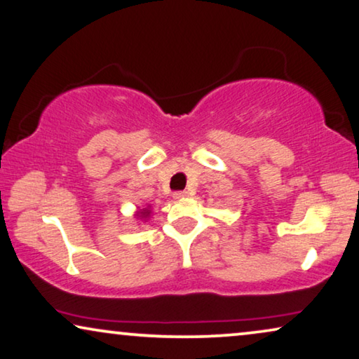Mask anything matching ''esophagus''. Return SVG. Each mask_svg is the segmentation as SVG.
I'll return each instance as SVG.
<instances>
[{
    "mask_svg": "<svg viewBox=\"0 0 359 359\" xmlns=\"http://www.w3.org/2000/svg\"><path fill=\"white\" fill-rule=\"evenodd\" d=\"M186 196H188V192H186V191H178V192H175V194H173V197H175L176 201H181V199H184Z\"/></svg>",
    "mask_w": 359,
    "mask_h": 359,
    "instance_id": "1",
    "label": "esophagus"
}]
</instances>
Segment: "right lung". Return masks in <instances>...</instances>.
<instances>
[{"label": "right lung", "mask_w": 359, "mask_h": 359, "mask_svg": "<svg viewBox=\"0 0 359 359\" xmlns=\"http://www.w3.org/2000/svg\"><path fill=\"white\" fill-rule=\"evenodd\" d=\"M150 215H152V210H150V205H147V207H137V210H136V214H134V218H136V220H139V222H147L149 218H150Z\"/></svg>", "instance_id": "right-lung-1"}]
</instances>
